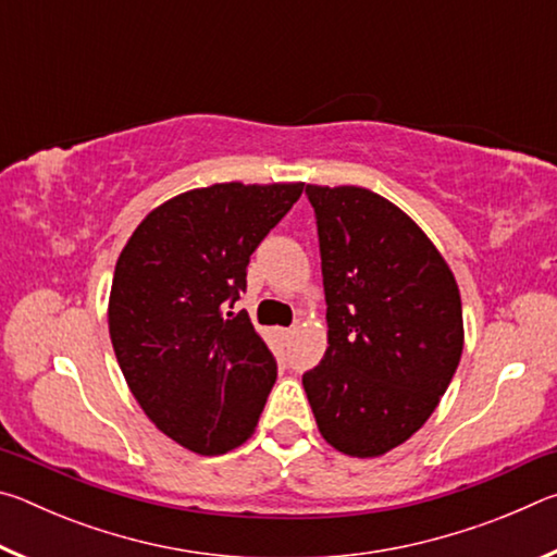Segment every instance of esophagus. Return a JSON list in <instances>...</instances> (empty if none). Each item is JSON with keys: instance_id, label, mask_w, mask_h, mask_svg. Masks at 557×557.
<instances>
[{"instance_id": "34e87169", "label": "esophagus", "mask_w": 557, "mask_h": 557, "mask_svg": "<svg viewBox=\"0 0 557 557\" xmlns=\"http://www.w3.org/2000/svg\"><path fill=\"white\" fill-rule=\"evenodd\" d=\"M292 334H295V329H280V336L282 338H289Z\"/></svg>"}]
</instances>
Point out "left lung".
<instances>
[{"mask_svg": "<svg viewBox=\"0 0 557 557\" xmlns=\"http://www.w3.org/2000/svg\"><path fill=\"white\" fill-rule=\"evenodd\" d=\"M329 346L301 375L317 428L348 457H381L435 412L465 324L457 280L418 223L361 186L307 184Z\"/></svg>", "mask_w": 557, "mask_h": 557, "instance_id": "8db88e82", "label": "left lung"}]
</instances>
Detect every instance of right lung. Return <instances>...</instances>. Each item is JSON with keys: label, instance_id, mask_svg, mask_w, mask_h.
Listing matches in <instances>:
<instances>
[{"label": "right lung", "instance_id": "right-lung-1", "mask_svg": "<svg viewBox=\"0 0 557 557\" xmlns=\"http://www.w3.org/2000/svg\"><path fill=\"white\" fill-rule=\"evenodd\" d=\"M305 184H213L147 215L122 248L108 324L139 408L178 445L225 455L252 437L277 379L248 312L250 256Z\"/></svg>", "mask_w": 557, "mask_h": 557}]
</instances>
